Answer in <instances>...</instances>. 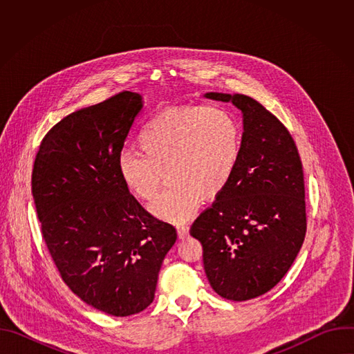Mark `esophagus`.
<instances>
[{
	"instance_id": "34e87169",
	"label": "esophagus",
	"mask_w": 354,
	"mask_h": 354,
	"mask_svg": "<svg viewBox=\"0 0 354 354\" xmlns=\"http://www.w3.org/2000/svg\"><path fill=\"white\" fill-rule=\"evenodd\" d=\"M187 234H189V225H187V224H183V225H179V227H178V236H179L180 239H183Z\"/></svg>"
}]
</instances>
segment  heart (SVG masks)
Returning <instances> with one entry per match:
<instances>
[{
  "instance_id": "obj_1",
  "label": "heart",
  "mask_w": 354,
  "mask_h": 354,
  "mask_svg": "<svg viewBox=\"0 0 354 354\" xmlns=\"http://www.w3.org/2000/svg\"><path fill=\"white\" fill-rule=\"evenodd\" d=\"M140 151L124 149L118 174L130 193L151 200L154 216L179 223L198 207L201 197L220 194L231 180L241 156V127L218 105L179 106L151 118L138 131Z\"/></svg>"
}]
</instances>
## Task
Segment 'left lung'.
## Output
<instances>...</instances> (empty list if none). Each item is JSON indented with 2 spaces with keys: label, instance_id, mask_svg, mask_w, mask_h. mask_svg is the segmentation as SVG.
<instances>
[{
  "label": "left lung",
  "instance_id": "8db88e82",
  "mask_svg": "<svg viewBox=\"0 0 354 354\" xmlns=\"http://www.w3.org/2000/svg\"><path fill=\"white\" fill-rule=\"evenodd\" d=\"M243 118L241 156L225 189L190 227L205 272L223 298L246 301L288 272L307 231L304 172L284 124L250 96L209 92Z\"/></svg>",
  "mask_w": 354,
  "mask_h": 354
}]
</instances>
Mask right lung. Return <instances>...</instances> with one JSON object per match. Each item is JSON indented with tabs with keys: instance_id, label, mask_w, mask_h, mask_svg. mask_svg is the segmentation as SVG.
Masks as SVG:
<instances>
[{
	"instance_id": "right-lung-1",
	"label": "right lung",
	"mask_w": 354,
	"mask_h": 354,
	"mask_svg": "<svg viewBox=\"0 0 354 354\" xmlns=\"http://www.w3.org/2000/svg\"><path fill=\"white\" fill-rule=\"evenodd\" d=\"M142 109L123 91L60 120L36 154L32 194L41 235L62 279L88 306L113 317L145 310L176 241L118 174V157Z\"/></svg>"
}]
</instances>
